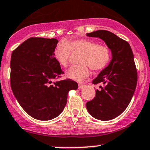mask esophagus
<instances>
[{
	"mask_svg": "<svg viewBox=\"0 0 150 150\" xmlns=\"http://www.w3.org/2000/svg\"><path fill=\"white\" fill-rule=\"evenodd\" d=\"M84 87V84L83 83H79V89H82Z\"/></svg>",
	"mask_w": 150,
	"mask_h": 150,
	"instance_id": "obj_1",
	"label": "esophagus"
}]
</instances>
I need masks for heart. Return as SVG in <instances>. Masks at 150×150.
<instances>
[{
  "label": "heart",
  "instance_id": "obj_1",
  "mask_svg": "<svg viewBox=\"0 0 150 150\" xmlns=\"http://www.w3.org/2000/svg\"><path fill=\"white\" fill-rule=\"evenodd\" d=\"M73 52L81 53L79 65L70 67L67 71L68 78L81 81L88 76L91 69L95 72L105 69L112 59L111 50L90 39H74L60 42L55 47L54 56L61 67H67Z\"/></svg>",
  "mask_w": 150,
  "mask_h": 150
}]
</instances>
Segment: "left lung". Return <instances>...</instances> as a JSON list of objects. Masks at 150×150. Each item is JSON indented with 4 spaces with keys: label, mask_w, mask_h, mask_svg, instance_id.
Wrapping results in <instances>:
<instances>
[{
    "label": "left lung",
    "mask_w": 150,
    "mask_h": 150,
    "mask_svg": "<svg viewBox=\"0 0 150 150\" xmlns=\"http://www.w3.org/2000/svg\"><path fill=\"white\" fill-rule=\"evenodd\" d=\"M86 35L103 40L112 56L108 66L92 81L104 86L96 90V97L86 103V108L98 120H111L125 110L135 91L137 73L133 53L127 41L108 30H97Z\"/></svg>",
    "instance_id": "1"
}]
</instances>
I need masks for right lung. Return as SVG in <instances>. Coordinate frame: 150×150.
<instances>
[{"instance_id": "obj_1", "label": "right lung", "mask_w": 150, "mask_h": 150, "mask_svg": "<svg viewBox=\"0 0 150 150\" xmlns=\"http://www.w3.org/2000/svg\"><path fill=\"white\" fill-rule=\"evenodd\" d=\"M57 39L30 38L14 50L11 60V86L17 100L35 119L49 120L62 112L69 91L78 83L60 79L64 71L54 56Z\"/></svg>"}]
</instances>
